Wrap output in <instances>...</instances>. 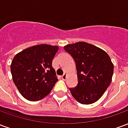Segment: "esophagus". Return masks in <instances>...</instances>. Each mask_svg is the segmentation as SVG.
Segmentation results:
<instances>
[{"instance_id":"esophagus-1","label":"esophagus","mask_w":128,"mask_h":128,"mask_svg":"<svg viewBox=\"0 0 128 128\" xmlns=\"http://www.w3.org/2000/svg\"><path fill=\"white\" fill-rule=\"evenodd\" d=\"M62 79L63 80H65L66 79V74H65V73H64V75L62 76Z\"/></svg>"}]
</instances>
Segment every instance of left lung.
Returning a JSON list of instances; mask_svg holds the SVG:
<instances>
[{
	"mask_svg": "<svg viewBox=\"0 0 128 128\" xmlns=\"http://www.w3.org/2000/svg\"><path fill=\"white\" fill-rule=\"evenodd\" d=\"M64 50L74 59L78 84L69 88L72 96L82 104L98 101L110 86L114 65L110 56L102 48L87 42L64 46Z\"/></svg>",
	"mask_w": 128,
	"mask_h": 128,
	"instance_id": "left-lung-1",
	"label": "left lung"
}]
</instances>
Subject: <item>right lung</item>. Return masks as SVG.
<instances>
[{
	"mask_svg": "<svg viewBox=\"0 0 128 128\" xmlns=\"http://www.w3.org/2000/svg\"><path fill=\"white\" fill-rule=\"evenodd\" d=\"M58 46L39 44L17 53L11 64V72L16 86L22 96L35 102L50 93L58 81L52 62Z\"/></svg>",
	"mask_w": 128,
	"mask_h": 128,
	"instance_id": "obj_1",
	"label": "right lung"
}]
</instances>
